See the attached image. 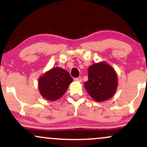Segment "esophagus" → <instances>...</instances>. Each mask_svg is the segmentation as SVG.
I'll return each mask as SVG.
<instances>
[{
	"mask_svg": "<svg viewBox=\"0 0 147 147\" xmlns=\"http://www.w3.org/2000/svg\"><path fill=\"white\" fill-rule=\"evenodd\" d=\"M75 80L77 81V82H81L82 81V77H77V78H75Z\"/></svg>",
	"mask_w": 147,
	"mask_h": 147,
	"instance_id": "obj_1",
	"label": "esophagus"
}]
</instances>
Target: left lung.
<instances>
[{
  "label": "left lung",
  "mask_w": 147,
  "mask_h": 147,
  "mask_svg": "<svg viewBox=\"0 0 147 147\" xmlns=\"http://www.w3.org/2000/svg\"><path fill=\"white\" fill-rule=\"evenodd\" d=\"M88 72V80L84 86L90 97L98 102L111 98L117 88V76L113 68L103 61L91 65Z\"/></svg>",
  "instance_id": "obj_1"
}]
</instances>
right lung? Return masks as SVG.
<instances>
[{"mask_svg":"<svg viewBox=\"0 0 147 147\" xmlns=\"http://www.w3.org/2000/svg\"><path fill=\"white\" fill-rule=\"evenodd\" d=\"M72 82L68 72L55 67L40 77L38 90L45 99L55 101L64 95Z\"/></svg>","mask_w":147,"mask_h":147,"instance_id":"1","label":"right lung"}]
</instances>
